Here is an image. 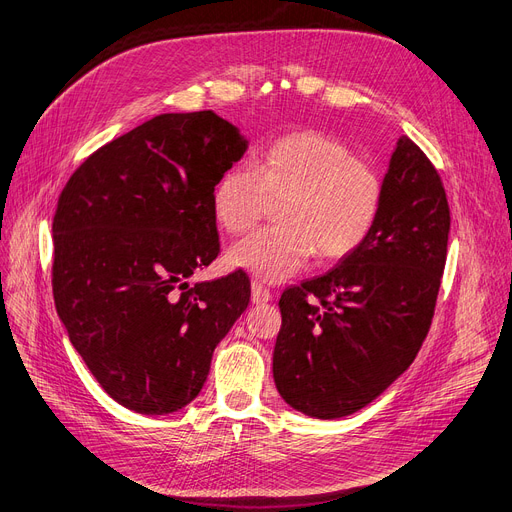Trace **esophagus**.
<instances>
[{"label": "esophagus", "instance_id": "obj_1", "mask_svg": "<svg viewBox=\"0 0 512 512\" xmlns=\"http://www.w3.org/2000/svg\"><path fill=\"white\" fill-rule=\"evenodd\" d=\"M270 299H272L270 289L263 287L261 282H253V285H251V301H253V304H268Z\"/></svg>", "mask_w": 512, "mask_h": 512}]
</instances>
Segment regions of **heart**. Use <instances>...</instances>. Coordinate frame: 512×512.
I'll list each match as a JSON object with an SVG mask.
<instances>
[{
  "instance_id": "obj_1",
  "label": "heart",
  "mask_w": 512,
  "mask_h": 512,
  "mask_svg": "<svg viewBox=\"0 0 512 512\" xmlns=\"http://www.w3.org/2000/svg\"><path fill=\"white\" fill-rule=\"evenodd\" d=\"M280 225L232 246L230 263L263 282L352 255L380 217L384 181L377 168L323 130H295L263 147L253 170L232 166L213 187V213L225 232H251L268 208Z\"/></svg>"
}]
</instances>
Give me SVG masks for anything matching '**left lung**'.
I'll return each mask as SVG.
<instances>
[{
    "mask_svg": "<svg viewBox=\"0 0 512 512\" xmlns=\"http://www.w3.org/2000/svg\"><path fill=\"white\" fill-rule=\"evenodd\" d=\"M449 227L437 168L401 137L367 240L278 301L282 327L272 369L285 403L310 418L337 420L399 380L430 329Z\"/></svg>",
    "mask_w": 512,
    "mask_h": 512,
    "instance_id": "obj_1",
    "label": "left lung"
}]
</instances>
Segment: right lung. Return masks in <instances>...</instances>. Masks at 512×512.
<instances>
[{
    "label": "right lung",
    "instance_id": "add662e5",
    "mask_svg": "<svg viewBox=\"0 0 512 512\" xmlns=\"http://www.w3.org/2000/svg\"><path fill=\"white\" fill-rule=\"evenodd\" d=\"M249 139L213 111L162 113L71 175L52 221V293L69 342L126 409L166 415L200 394L251 301L242 270L187 278L219 255L213 187Z\"/></svg>",
    "mask_w": 512,
    "mask_h": 512
}]
</instances>
